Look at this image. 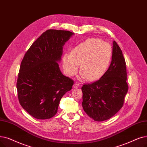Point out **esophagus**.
Wrapping results in <instances>:
<instances>
[{"instance_id": "obj_1", "label": "esophagus", "mask_w": 147, "mask_h": 147, "mask_svg": "<svg viewBox=\"0 0 147 147\" xmlns=\"http://www.w3.org/2000/svg\"><path fill=\"white\" fill-rule=\"evenodd\" d=\"M73 87L74 88H79L80 87V84H79V83H75V84H74V85H73Z\"/></svg>"}]
</instances>
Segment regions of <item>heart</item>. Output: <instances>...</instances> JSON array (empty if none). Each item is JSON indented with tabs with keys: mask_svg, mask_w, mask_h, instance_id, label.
<instances>
[{
	"mask_svg": "<svg viewBox=\"0 0 147 147\" xmlns=\"http://www.w3.org/2000/svg\"><path fill=\"white\" fill-rule=\"evenodd\" d=\"M112 49L109 44L97 38H90L76 46L71 53L63 58V67L67 74L77 72L80 63L82 76L89 80L101 78L109 67Z\"/></svg>",
	"mask_w": 147,
	"mask_h": 147,
	"instance_id": "obj_1",
	"label": "heart"
}]
</instances>
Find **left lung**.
<instances>
[{"mask_svg":"<svg viewBox=\"0 0 147 147\" xmlns=\"http://www.w3.org/2000/svg\"><path fill=\"white\" fill-rule=\"evenodd\" d=\"M126 80L124 57L114 41L109 68L99 80L82 87V105L88 115L96 121H105L114 116L123 106L129 89Z\"/></svg>","mask_w":147,"mask_h":147,"instance_id":"1","label":"left lung"}]
</instances>
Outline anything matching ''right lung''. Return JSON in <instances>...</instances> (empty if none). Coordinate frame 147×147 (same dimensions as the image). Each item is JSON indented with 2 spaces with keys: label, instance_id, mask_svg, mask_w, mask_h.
Here are the masks:
<instances>
[{
  "label": "right lung",
  "instance_id": "obj_1",
  "mask_svg": "<svg viewBox=\"0 0 147 147\" xmlns=\"http://www.w3.org/2000/svg\"><path fill=\"white\" fill-rule=\"evenodd\" d=\"M73 35L68 30H47L23 57L17 81L18 98L35 118L54 117L63 95L72 88L74 81L62 74L58 61L62 46Z\"/></svg>",
  "mask_w": 147,
  "mask_h": 147
}]
</instances>
